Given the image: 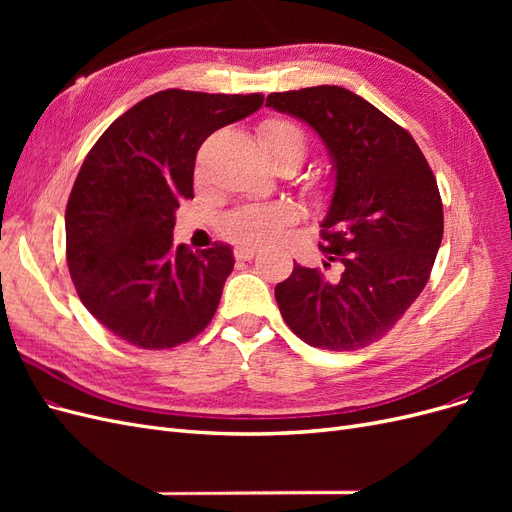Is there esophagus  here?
<instances>
[{
	"mask_svg": "<svg viewBox=\"0 0 512 512\" xmlns=\"http://www.w3.org/2000/svg\"><path fill=\"white\" fill-rule=\"evenodd\" d=\"M258 247H252V245H239L235 247V258L237 260H252L254 256H258Z\"/></svg>",
	"mask_w": 512,
	"mask_h": 512,
	"instance_id": "34e87169",
	"label": "esophagus"
}]
</instances>
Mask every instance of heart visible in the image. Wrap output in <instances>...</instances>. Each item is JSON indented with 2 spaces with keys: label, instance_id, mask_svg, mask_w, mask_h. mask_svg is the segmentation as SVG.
I'll return each instance as SVG.
<instances>
[{
  "label": "heart",
  "instance_id": "1",
  "mask_svg": "<svg viewBox=\"0 0 512 512\" xmlns=\"http://www.w3.org/2000/svg\"><path fill=\"white\" fill-rule=\"evenodd\" d=\"M260 147L269 160L277 156H292L303 160L307 151V136L297 123L284 117L265 119L258 126ZM297 220V211L284 200L262 205H245L228 213L222 220V235L237 245H269L282 237V232Z\"/></svg>",
  "mask_w": 512,
  "mask_h": 512
}]
</instances>
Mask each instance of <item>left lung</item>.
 <instances>
[{"label":"left lung","instance_id":"left-lung-1","mask_svg":"<svg viewBox=\"0 0 512 512\" xmlns=\"http://www.w3.org/2000/svg\"><path fill=\"white\" fill-rule=\"evenodd\" d=\"M267 106L309 123L327 145L335 190L320 250L344 265L329 280L294 262L275 301L305 344L365 348L395 327L429 280L444 232L436 177L408 130L344 87L271 94Z\"/></svg>","mask_w":512,"mask_h":512}]
</instances>
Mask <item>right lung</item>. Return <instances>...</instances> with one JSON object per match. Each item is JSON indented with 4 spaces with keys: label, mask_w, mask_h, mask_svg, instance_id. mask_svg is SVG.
<instances>
[{
    "label": "right lung",
    "mask_w": 512,
    "mask_h": 512,
    "mask_svg": "<svg viewBox=\"0 0 512 512\" xmlns=\"http://www.w3.org/2000/svg\"><path fill=\"white\" fill-rule=\"evenodd\" d=\"M265 96L164 89L115 119L91 147L66 207V260L102 327L143 350L190 342L211 322L230 245H173L175 211L194 198L196 153Z\"/></svg>",
    "instance_id": "right-lung-1"
}]
</instances>
